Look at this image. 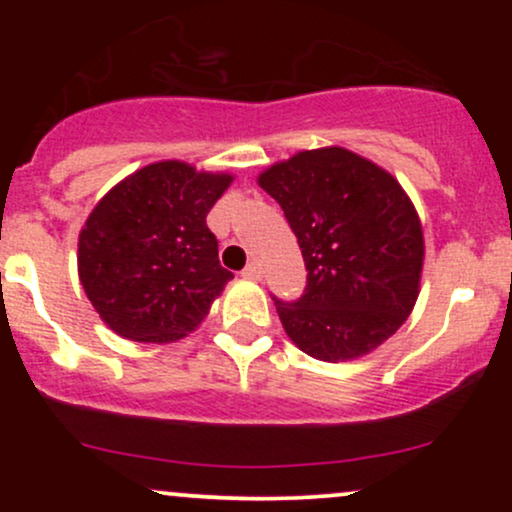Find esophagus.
I'll return each mask as SVG.
<instances>
[{"mask_svg": "<svg viewBox=\"0 0 512 512\" xmlns=\"http://www.w3.org/2000/svg\"><path fill=\"white\" fill-rule=\"evenodd\" d=\"M240 274H243L245 279H260V276H262L260 262H248V267H245Z\"/></svg>", "mask_w": 512, "mask_h": 512, "instance_id": "34e87169", "label": "esophagus"}]
</instances>
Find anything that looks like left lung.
<instances>
[{"label":"left lung","instance_id":"obj_1","mask_svg":"<svg viewBox=\"0 0 512 512\" xmlns=\"http://www.w3.org/2000/svg\"><path fill=\"white\" fill-rule=\"evenodd\" d=\"M257 182L284 209L308 269L298 301L274 298L291 342L337 363L390 339L414 308L424 267L421 221L402 185L342 146L301 151Z\"/></svg>","mask_w":512,"mask_h":512}]
</instances>
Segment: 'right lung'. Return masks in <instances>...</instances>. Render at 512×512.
Wrapping results in <instances>:
<instances>
[{
	"mask_svg": "<svg viewBox=\"0 0 512 512\" xmlns=\"http://www.w3.org/2000/svg\"><path fill=\"white\" fill-rule=\"evenodd\" d=\"M231 180L161 161L117 182L96 204L79 233V279L110 330L166 344L207 317L233 279L207 226Z\"/></svg>",
	"mask_w": 512,
	"mask_h": 512,
	"instance_id": "right-lung-1",
	"label": "right lung"
}]
</instances>
